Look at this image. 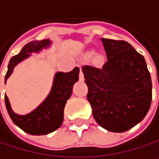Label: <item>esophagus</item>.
<instances>
[{
    "mask_svg": "<svg viewBox=\"0 0 159 159\" xmlns=\"http://www.w3.org/2000/svg\"><path fill=\"white\" fill-rule=\"evenodd\" d=\"M84 80V76H83V73H82V71H81V68L80 67V80Z\"/></svg>",
    "mask_w": 159,
    "mask_h": 159,
    "instance_id": "obj_1",
    "label": "esophagus"
}]
</instances>
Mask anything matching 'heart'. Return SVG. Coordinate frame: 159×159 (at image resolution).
Wrapping results in <instances>:
<instances>
[{"mask_svg": "<svg viewBox=\"0 0 159 159\" xmlns=\"http://www.w3.org/2000/svg\"><path fill=\"white\" fill-rule=\"evenodd\" d=\"M93 54H94V52H93V51H90V52L87 53V56H92ZM102 61H103L102 57H100V56H99V57H98V58H97V62H98V63H101Z\"/></svg>", "mask_w": 159, "mask_h": 159, "instance_id": "1", "label": "heart"}]
</instances>
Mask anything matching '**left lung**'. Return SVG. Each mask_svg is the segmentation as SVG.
<instances>
[{"instance_id": "left-lung-1", "label": "left lung", "mask_w": 159, "mask_h": 159, "mask_svg": "<svg viewBox=\"0 0 159 159\" xmlns=\"http://www.w3.org/2000/svg\"><path fill=\"white\" fill-rule=\"evenodd\" d=\"M101 42L107 61L101 68L82 67L87 99L98 125L122 133L147 115L152 102V80L144 57L130 43L103 38Z\"/></svg>"}]
</instances>
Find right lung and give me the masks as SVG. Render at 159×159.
Returning <instances> with one entry per match:
<instances>
[{"label": "right lung", "mask_w": 159, "mask_h": 159, "mask_svg": "<svg viewBox=\"0 0 159 159\" xmlns=\"http://www.w3.org/2000/svg\"><path fill=\"white\" fill-rule=\"evenodd\" d=\"M52 42L49 39L33 41L22 47L20 52L9 61L4 82L11 74L15 66L31 56V53H39L49 48ZM80 69L75 67L71 72H57L55 74L52 88L45 99L36 109L26 115H18L11 107L10 101L4 95L6 110L12 121L22 131L34 136L47 134L59 129L63 121V110L67 99L72 95L73 86L79 80Z\"/></svg>", "instance_id": "1"}]
</instances>
